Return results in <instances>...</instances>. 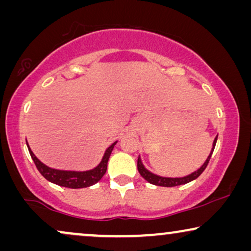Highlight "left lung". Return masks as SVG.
<instances>
[{"instance_id": "left-lung-1", "label": "left lung", "mask_w": 251, "mask_h": 251, "mask_svg": "<svg viewBox=\"0 0 251 251\" xmlns=\"http://www.w3.org/2000/svg\"><path fill=\"white\" fill-rule=\"evenodd\" d=\"M216 142H217V137H216L215 140H214V144H212V150H211L210 154H209L208 159L205 160V162L202 164V167H200V169H198L197 171H194V173H192L191 175H188V176L180 177V178H169V177L157 176V175L152 174V173H151V171L147 170L146 168L143 166L140 157H138V161H137V168H138V171H139L140 176H142L144 179H146L151 184L156 185V186L174 187V186H178V185L187 184V183H190V181H192V180L197 179V178L200 176L202 173H203L205 168H207L208 163H209V160H210V157L212 155V152H214V150H215Z\"/></svg>"}]
</instances>
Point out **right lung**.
Returning <instances> with one entry per match:
<instances>
[{
  "instance_id": "add662e5",
  "label": "right lung",
  "mask_w": 251,
  "mask_h": 251,
  "mask_svg": "<svg viewBox=\"0 0 251 251\" xmlns=\"http://www.w3.org/2000/svg\"><path fill=\"white\" fill-rule=\"evenodd\" d=\"M115 144L116 142L113 143L112 145L106 150L100 163H99L96 168H94V169L88 171H67L52 169V168H49L44 163L41 162V161L34 155L32 151H30L29 146L27 145V147H28L29 154L30 156H32L34 163H35L37 170L40 171V174L42 175L47 180H49L51 183L56 185H59V186L68 188H83L91 186V185L96 184L97 181L101 179V177L104 176L106 170H107L108 159L109 156H111V153L113 149H114Z\"/></svg>"
}]
</instances>
